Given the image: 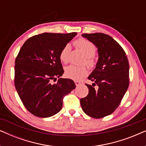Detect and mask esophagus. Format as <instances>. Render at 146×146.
Here are the masks:
<instances>
[{"mask_svg":"<svg viewBox=\"0 0 146 146\" xmlns=\"http://www.w3.org/2000/svg\"><path fill=\"white\" fill-rule=\"evenodd\" d=\"M74 82H75V84H76V86H80L82 84L81 82L78 81V80H75Z\"/></svg>","mask_w":146,"mask_h":146,"instance_id":"1","label":"esophagus"}]
</instances>
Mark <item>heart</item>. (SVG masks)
Wrapping results in <instances>:
<instances>
[{
	"label": "heart",
	"mask_w": 146,
	"mask_h": 146,
	"mask_svg": "<svg viewBox=\"0 0 146 146\" xmlns=\"http://www.w3.org/2000/svg\"><path fill=\"white\" fill-rule=\"evenodd\" d=\"M74 44L79 48L85 54V62L90 67H94L96 64L94 54L96 47L94 44L88 40L80 38L74 42ZM70 53V46L66 44L60 52V60L64 63H67L69 60ZM88 69L85 66L70 65L65 68V75L69 78L80 80L87 75Z\"/></svg>",
	"instance_id": "1"
}]
</instances>
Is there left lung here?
I'll return each instance as SVG.
<instances>
[{"label": "left lung", "mask_w": 146, "mask_h": 146, "mask_svg": "<svg viewBox=\"0 0 146 146\" xmlns=\"http://www.w3.org/2000/svg\"><path fill=\"white\" fill-rule=\"evenodd\" d=\"M98 48V61L88 79L92 85L86 97L80 99L83 111L94 118L112 113L120 104L129 86V62L122 47L104 33L83 34ZM98 85L97 89L94 86Z\"/></svg>", "instance_id": "left-lung-1"}]
</instances>
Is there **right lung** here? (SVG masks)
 <instances>
[{
    "label": "right lung",
    "instance_id": "add662e5",
    "mask_svg": "<svg viewBox=\"0 0 146 146\" xmlns=\"http://www.w3.org/2000/svg\"><path fill=\"white\" fill-rule=\"evenodd\" d=\"M76 33H42L29 38L15 60V86L23 105L32 114L48 117L59 112L63 98L76 88L73 80L62 76L61 50Z\"/></svg>",
    "mask_w": 146,
    "mask_h": 146
}]
</instances>
